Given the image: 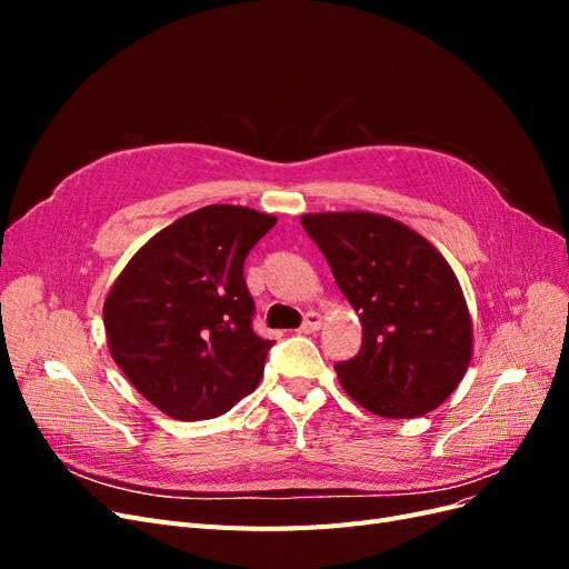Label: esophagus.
I'll use <instances>...</instances> for the list:
<instances>
[{"instance_id": "34e87169", "label": "esophagus", "mask_w": 569, "mask_h": 569, "mask_svg": "<svg viewBox=\"0 0 569 569\" xmlns=\"http://www.w3.org/2000/svg\"><path fill=\"white\" fill-rule=\"evenodd\" d=\"M320 325H322V316H320V313H316V311L306 313V318H303V325H301V332H306V335L318 332V330H320Z\"/></svg>"}]
</instances>
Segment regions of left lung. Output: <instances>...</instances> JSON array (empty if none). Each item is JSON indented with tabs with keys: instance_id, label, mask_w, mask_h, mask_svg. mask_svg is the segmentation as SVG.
I'll return each instance as SVG.
<instances>
[{
	"instance_id": "1",
	"label": "left lung",
	"mask_w": 569,
	"mask_h": 569,
	"mask_svg": "<svg viewBox=\"0 0 569 569\" xmlns=\"http://www.w3.org/2000/svg\"><path fill=\"white\" fill-rule=\"evenodd\" d=\"M301 226L363 325L358 356L335 366L341 389L382 418L439 408L472 360V318L453 268L389 216L306 213Z\"/></svg>"
}]
</instances>
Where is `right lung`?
<instances>
[{
  "mask_svg": "<svg viewBox=\"0 0 569 569\" xmlns=\"http://www.w3.org/2000/svg\"><path fill=\"white\" fill-rule=\"evenodd\" d=\"M278 218L213 203L153 234L104 301L116 366L166 416L228 412L263 377L272 341L251 330L244 258Z\"/></svg>",
  "mask_w": 569,
  "mask_h": 569,
  "instance_id": "1",
  "label": "right lung"
}]
</instances>
